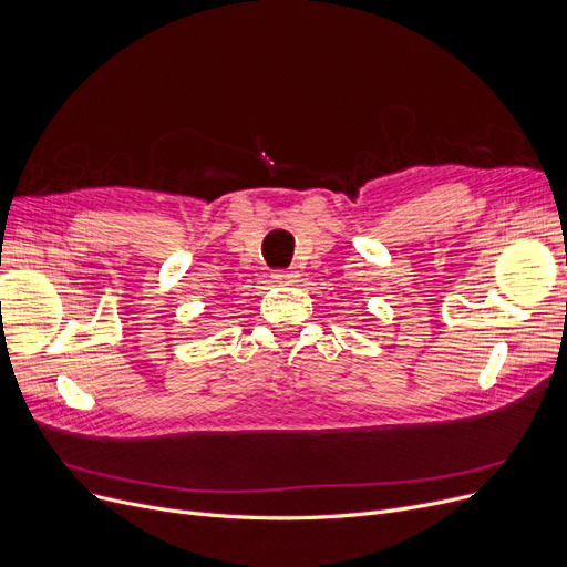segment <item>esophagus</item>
<instances>
[{"instance_id":"esophagus-1","label":"esophagus","mask_w":567,"mask_h":567,"mask_svg":"<svg viewBox=\"0 0 567 567\" xmlns=\"http://www.w3.org/2000/svg\"><path fill=\"white\" fill-rule=\"evenodd\" d=\"M296 278H299V274L289 271V268H287V271H276V274H274V280H276V282H282V285L296 282Z\"/></svg>"}]
</instances>
